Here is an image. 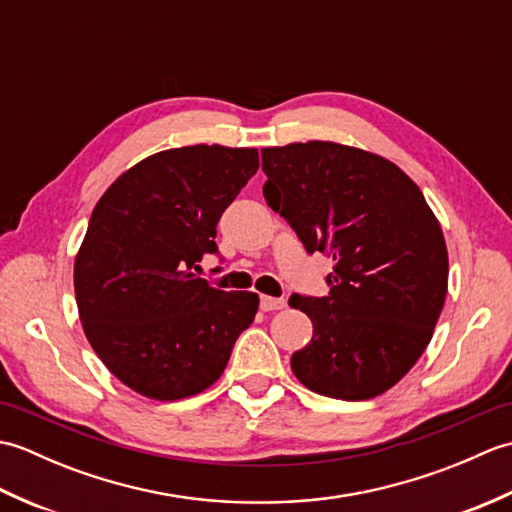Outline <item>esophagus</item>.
Wrapping results in <instances>:
<instances>
[{"mask_svg":"<svg viewBox=\"0 0 512 512\" xmlns=\"http://www.w3.org/2000/svg\"><path fill=\"white\" fill-rule=\"evenodd\" d=\"M259 306H262L264 312L281 310V308H286V299H284V297H268V295H262V299H259Z\"/></svg>","mask_w":512,"mask_h":512,"instance_id":"34e87169","label":"esophagus"}]
</instances>
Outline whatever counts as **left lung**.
<instances>
[{
	"instance_id": "left-lung-1",
	"label": "left lung",
	"mask_w": 512,
	"mask_h": 512,
	"mask_svg": "<svg viewBox=\"0 0 512 512\" xmlns=\"http://www.w3.org/2000/svg\"><path fill=\"white\" fill-rule=\"evenodd\" d=\"M264 198L308 253L334 259L328 297H290L312 341L290 358L314 394L369 400L427 350L449 286L438 217L418 184L372 151L310 140L262 149Z\"/></svg>"
}]
</instances>
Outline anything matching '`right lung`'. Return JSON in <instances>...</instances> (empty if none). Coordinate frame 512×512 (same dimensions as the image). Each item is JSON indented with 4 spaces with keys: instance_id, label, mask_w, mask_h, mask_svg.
I'll return each instance as SVG.
<instances>
[{
    "instance_id": "add662e5",
    "label": "right lung",
    "mask_w": 512,
    "mask_h": 512,
    "mask_svg": "<svg viewBox=\"0 0 512 512\" xmlns=\"http://www.w3.org/2000/svg\"><path fill=\"white\" fill-rule=\"evenodd\" d=\"M257 169V149H165L96 202L74 259L76 306L96 356L136 394L171 402L209 389L253 323L255 292L217 290L193 268L217 253L215 226Z\"/></svg>"
}]
</instances>
